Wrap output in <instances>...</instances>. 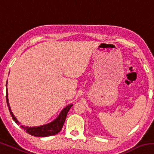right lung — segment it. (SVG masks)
<instances>
[{"label": "right lung", "instance_id": "obj_1", "mask_svg": "<svg viewBox=\"0 0 154 154\" xmlns=\"http://www.w3.org/2000/svg\"><path fill=\"white\" fill-rule=\"evenodd\" d=\"M6 99H7V104L8 106L9 110L12 118L15 121V123L17 125H20V127L26 130V132H27L32 136L35 137H46L49 136H52V135H55L58 134V132H60L62 126L64 124L65 119H66L67 113L70 109L72 107V106L73 105L72 104L66 106V107L64 108L60 113L59 116L57 117L56 119H54V121L49 124H47L45 125H42L40 126H35V127H28L25 126L24 125H21L20 122L17 120V118H15V116L11 111V107H10L9 103V99H8V90H7V82L6 83Z\"/></svg>", "mask_w": 154, "mask_h": 154}]
</instances>
